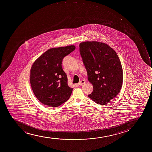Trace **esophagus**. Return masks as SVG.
Instances as JSON below:
<instances>
[{"label": "esophagus", "instance_id": "1", "mask_svg": "<svg viewBox=\"0 0 152 152\" xmlns=\"http://www.w3.org/2000/svg\"><path fill=\"white\" fill-rule=\"evenodd\" d=\"M85 83H86V81L84 80H81L79 81L78 84L79 86H81V85H83V84Z\"/></svg>", "mask_w": 152, "mask_h": 152}]
</instances>
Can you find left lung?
I'll return each instance as SVG.
<instances>
[{
	"mask_svg": "<svg viewBox=\"0 0 152 152\" xmlns=\"http://www.w3.org/2000/svg\"><path fill=\"white\" fill-rule=\"evenodd\" d=\"M80 52L94 90L88 95L100 105L109 103L118 95L123 83V69L116 51L104 43L85 41Z\"/></svg>",
	"mask_w": 152,
	"mask_h": 152,
	"instance_id": "obj_1",
	"label": "left lung"
}]
</instances>
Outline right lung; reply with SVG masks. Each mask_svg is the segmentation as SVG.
I'll return each instance as SVG.
<instances>
[{
	"mask_svg": "<svg viewBox=\"0 0 152 152\" xmlns=\"http://www.w3.org/2000/svg\"><path fill=\"white\" fill-rule=\"evenodd\" d=\"M75 45L50 48L37 58L31 66L30 84L36 98L45 106L57 107L69 99L73 89L61 66L65 56Z\"/></svg>",
	"mask_w": 152,
	"mask_h": 152,
	"instance_id": "add662e5",
	"label": "right lung"
}]
</instances>
